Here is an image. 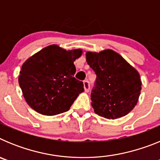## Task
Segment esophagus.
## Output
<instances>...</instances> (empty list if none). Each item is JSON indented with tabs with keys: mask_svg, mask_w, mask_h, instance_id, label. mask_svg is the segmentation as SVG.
Returning a JSON list of instances; mask_svg holds the SVG:
<instances>
[{
	"mask_svg": "<svg viewBox=\"0 0 160 160\" xmlns=\"http://www.w3.org/2000/svg\"><path fill=\"white\" fill-rule=\"evenodd\" d=\"M83 87H84V90L86 92H89V90H90V83H89L88 81L83 82Z\"/></svg>",
	"mask_w": 160,
	"mask_h": 160,
	"instance_id": "1",
	"label": "esophagus"
}]
</instances>
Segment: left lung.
Returning <instances> with one entry per match:
<instances>
[{
  "instance_id": "obj_1",
  "label": "left lung",
  "mask_w": 160,
  "mask_h": 160,
  "mask_svg": "<svg viewBox=\"0 0 160 160\" xmlns=\"http://www.w3.org/2000/svg\"><path fill=\"white\" fill-rule=\"evenodd\" d=\"M86 56L97 75L90 95L95 114L108 119L127 115L140 95L142 82L138 72L112 49L88 51Z\"/></svg>"
}]
</instances>
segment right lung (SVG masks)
<instances>
[{
  "instance_id": "1",
  "label": "right lung",
  "mask_w": 160,
  "mask_h": 160,
  "mask_svg": "<svg viewBox=\"0 0 160 160\" xmlns=\"http://www.w3.org/2000/svg\"><path fill=\"white\" fill-rule=\"evenodd\" d=\"M81 49L66 50L51 45L31 56L22 66L18 82L28 105L39 114L52 116L69 111L83 82L73 77V62Z\"/></svg>"
}]
</instances>
